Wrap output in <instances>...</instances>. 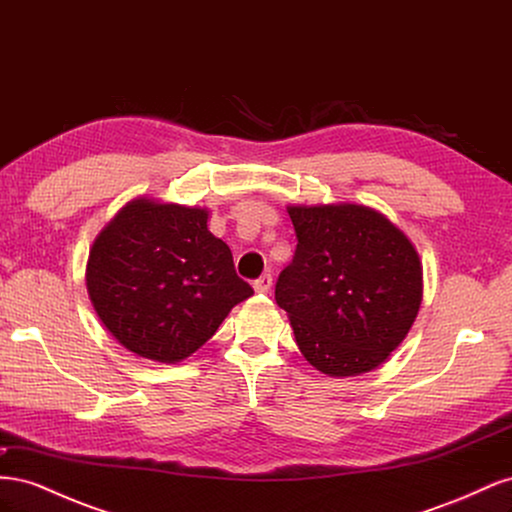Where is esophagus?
I'll return each instance as SVG.
<instances>
[{
	"instance_id": "1",
	"label": "esophagus",
	"mask_w": 512,
	"mask_h": 512,
	"mask_svg": "<svg viewBox=\"0 0 512 512\" xmlns=\"http://www.w3.org/2000/svg\"><path fill=\"white\" fill-rule=\"evenodd\" d=\"M271 286H273V275H271V273L260 275L258 280L254 282V290L260 292V294H267V292L271 290Z\"/></svg>"
}]
</instances>
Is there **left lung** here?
<instances>
[{
	"instance_id": "obj_1",
	"label": "left lung",
	"mask_w": 512,
	"mask_h": 512,
	"mask_svg": "<svg viewBox=\"0 0 512 512\" xmlns=\"http://www.w3.org/2000/svg\"><path fill=\"white\" fill-rule=\"evenodd\" d=\"M297 250L275 284L305 361L333 378L382 365L423 301L412 241L365 205L288 207Z\"/></svg>"
}]
</instances>
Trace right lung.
<instances>
[{
  "mask_svg": "<svg viewBox=\"0 0 512 512\" xmlns=\"http://www.w3.org/2000/svg\"><path fill=\"white\" fill-rule=\"evenodd\" d=\"M207 220V209L134 198L91 245L89 299L108 333L136 356L188 359L254 294Z\"/></svg>",
  "mask_w": 512,
  "mask_h": 512,
  "instance_id": "right-lung-1",
  "label": "right lung"
}]
</instances>
